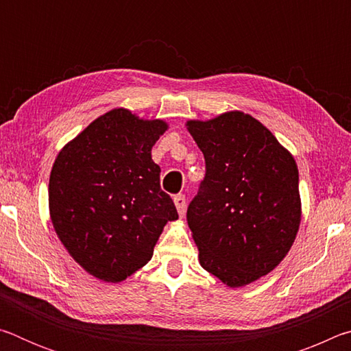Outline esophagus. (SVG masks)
<instances>
[{
    "label": "esophagus",
    "mask_w": 351,
    "mask_h": 351,
    "mask_svg": "<svg viewBox=\"0 0 351 351\" xmlns=\"http://www.w3.org/2000/svg\"><path fill=\"white\" fill-rule=\"evenodd\" d=\"M173 203L176 206L178 213H180V217H184V213H186V207H187L186 197H184V195H176L173 198Z\"/></svg>",
    "instance_id": "1"
}]
</instances>
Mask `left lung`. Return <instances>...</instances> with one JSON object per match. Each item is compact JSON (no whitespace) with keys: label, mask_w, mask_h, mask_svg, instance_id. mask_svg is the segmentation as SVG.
Wrapping results in <instances>:
<instances>
[{"label":"left lung","mask_w":351,"mask_h":351,"mask_svg":"<svg viewBox=\"0 0 351 351\" xmlns=\"http://www.w3.org/2000/svg\"><path fill=\"white\" fill-rule=\"evenodd\" d=\"M186 127L206 159L204 181L187 209L199 263L228 287H246L280 263L299 232L297 164L243 111Z\"/></svg>","instance_id":"1"}]
</instances>
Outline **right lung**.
<instances>
[{"label": "right lung", "instance_id": "right-lung-1", "mask_svg": "<svg viewBox=\"0 0 351 351\" xmlns=\"http://www.w3.org/2000/svg\"><path fill=\"white\" fill-rule=\"evenodd\" d=\"M169 123L114 108L57 154L49 215L62 245L88 274L119 283L150 261L167 221L178 219L161 190L152 148Z\"/></svg>", "mask_w": 351, "mask_h": 351}]
</instances>
